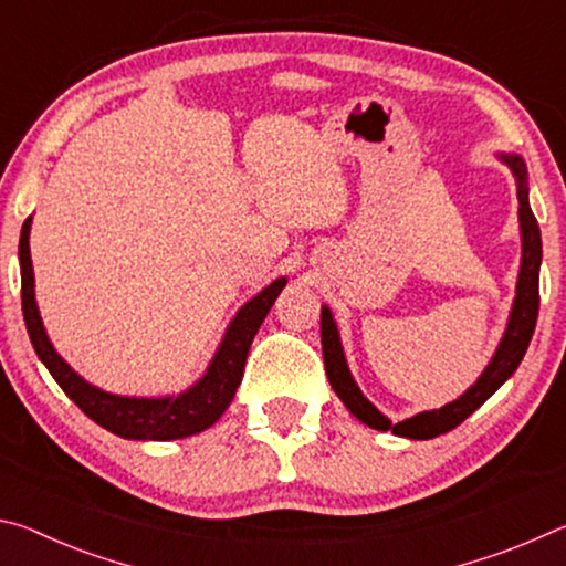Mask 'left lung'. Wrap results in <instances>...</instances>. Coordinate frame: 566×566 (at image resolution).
I'll list each match as a JSON object with an SVG mask.
<instances>
[{
    "label": "left lung",
    "mask_w": 566,
    "mask_h": 566,
    "mask_svg": "<svg viewBox=\"0 0 566 566\" xmlns=\"http://www.w3.org/2000/svg\"><path fill=\"white\" fill-rule=\"evenodd\" d=\"M502 159L514 171L516 199H520V229H522L520 280H516V296H514L512 314H510V322H506V332L500 342V347H496L492 361L486 364L482 377H479L462 397L449 401V405H444L442 409L421 411V415H415L411 419L391 424V421L361 395V389L357 387V381H354L352 371L347 367V359H344L339 332H337V324H334L329 306H322V354H324V369H327L329 385L334 391H337V397L344 401V407L371 429L391 432L397 437H409V439H432V437L452 432L454 427L462 424L472 411L482 407L484 401L514 375L516 367H520V361L524 359V352L530 347L532 334L536 327V314H539L542 234L530 207V187H526L524 159L520 155H502Z\"/></svg>",
    "instance_id": "obj_1"
}]
</instances>
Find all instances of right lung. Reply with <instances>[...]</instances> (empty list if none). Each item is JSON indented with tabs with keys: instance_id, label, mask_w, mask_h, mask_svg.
Masks as SVG:
<instances>
[{
	"instance_id": "obj_1",
	"label": "right lung",
	"mask_w": 566,
	"mask_h": 566,
	"mask_svg": "<svg viewBox=\"0 0 566 566\" xmlns=\"http://www.w3.org/2000/svg\"><path fill=\"white\" fill-rule=\"evenodd\" d=\"M30 229L32 217L24 219L22 237H19V270H22V312L24 324L30 332L32 347L36 357L50 369L56 385L64 389L76 407L92 421L107 432L124 439H142V442H169L205 432L214 421L224 415L229 401L244 375V361L249 347L260 324L270 314L272 304L284 290L286 280L280 276L270 286L249 300L237 317L229 322L224 339L219 344L214 359L209 361L205 377L195 387L181 391L177 397H122L102 391L90 381H84L66 364L46 337L44 324L34 302V270L30 256Z\"/></svg>"
}]
</instances>
